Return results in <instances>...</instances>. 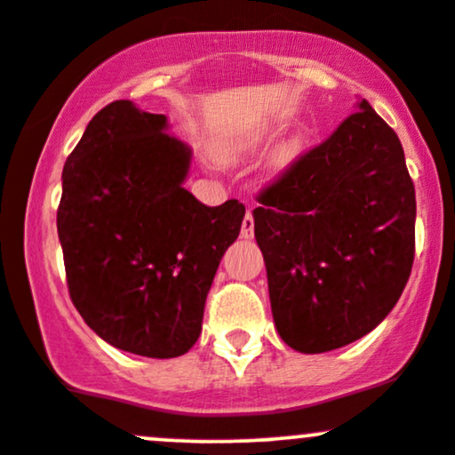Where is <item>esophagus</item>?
Segmentation results:
<instances>
[{
    "label": "esophagus",
    "instance_id": "esophagus-1",
    "mask_svg": "<svg viewBox=\"0 0 455 455\" xmlns=\"http://www.w3.org/2000/svg\"><path fill=\"white\" fill-rule=\"evenodd\" d=\"M252 235H254V216H252V210H248L245 212L243 222H242V237L250 239Z\"/></svg>",
    "mask_w": 455,
    "mask_h": 455
}]
</instances>
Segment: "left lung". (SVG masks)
<instances>
[{"instance_id":"8db88e82","label":"left lung","mask_w":455,"mask_h":455,"mask_svg":"<svg viewBox=\"0 0 455 455\" xmlns=\"http://www.w3.org/2000/svg\"><path fill=\"white\" fill-rule=\"evenodd\" d=\"M259 192L254 237L280 338L347 347L389 315L415 259V186L398 134L368 100Z\"/></svg>"}]
</instances>
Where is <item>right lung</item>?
<instances>
[{
	"label": "right lung",
	"mask_w": 455,
	"mask_h": 455,
	"mask_svg": "<svg viewBox=\"0 0 455 455\" xmlns=\"http://www.w3.org/2000/svg\"><path fill=\"white\" fill-rule=\"evenodd\" d=\"M164 115L115 100L93 115L61 173L57 233L70 299L104 342L143 357L188 353L245 207L186 190L190 149Z\"/></svg>",
	"instance_id": "obj_1"
}]
</instances>
